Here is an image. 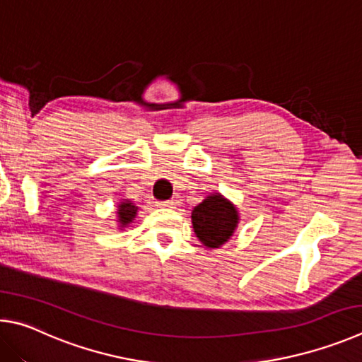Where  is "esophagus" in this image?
<instances>
[{
    "label": "esophagus",
    "mask_w": 362,
    "mask_h": 362,
    "mask_svg": "<svg viewBox=\"0 0 362 362\" xmlns=\"http://www.w3.org/2000/svg\"><path fill=\"white\" fill-rule=\"evenodd\" d=\"M157 206H158V208H175V202H173V200H165V202H158Z\"/></svg>",
    "instance_id": "esophagus-1"
}]
</instances>
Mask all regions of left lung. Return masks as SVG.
<instances>
[{
  "mask_svg": "<svg viewBox=\"0 0 362 362\" xmlns=\"http://www.w3.org/2000/svg\"><path fill=\"white\" fill-rule=\"evenodd\" d=\"M194 232L208 248H219L238 226V211L221 194H211L192 210Z\"/></svg>",
  "mask_w": 362,
  "mask_h": 362,
  "instance_id": "obj_1",
  "label": "left lung"
}]
</instances>
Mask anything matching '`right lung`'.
Returning <instances> with one entry per match:
<instances>
[{
    "instance_id": "right-lung-1",
    "label": "right lung",
    "mask_w": 362,
    "mask_h": 362,
    "mask_svg": "<svg viewBox=\"0 0 362 362\" xmlns=\"http://www.w3.org/2000/svg\"><path fill=\"white\" fill-rule=\"evenodd\" d=\"M138 206L132 204L130 200H124L119 204V210H117V218H119V224L120 227H125L127 224H130L133 219L136 216Z\"/></svg>"
}]
</instances>
